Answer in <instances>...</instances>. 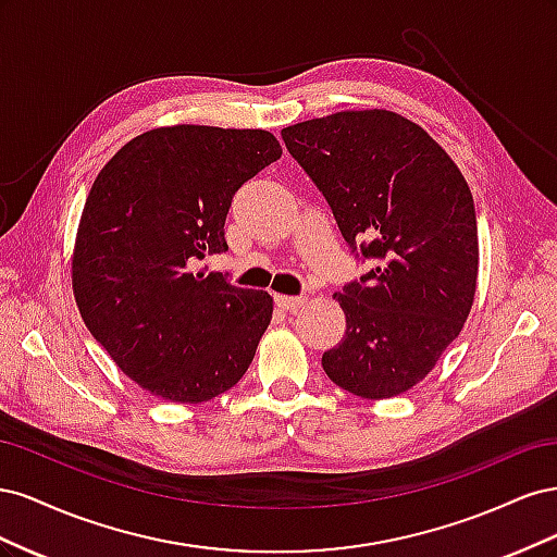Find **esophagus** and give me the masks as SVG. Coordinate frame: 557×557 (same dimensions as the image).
Returning <instances> with one entry per match:
<instances>
[{"mask_svg":"<svg viewBox=\"0 0 557 557\" xmlns=\"http://www.w3.org/2000/svg\"><path fill=\"white\" fill-rule=\"evenodd\" d=\"M274 299H276V307H281L285 311H297L305 307V301H307L305 297H290V295H276Z\"/></svg>","mask_w":557,"mask_h":557,"instance_id":"obj_1","label":"esophagus"}]
</instances>
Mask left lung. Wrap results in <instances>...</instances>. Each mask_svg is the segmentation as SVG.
<instances>
[{"mask_svg": "<svg viewBox=\"0 0 557 557\" xmlns=\"http://www.w3.org/2000/svg\"><path fill=\"white\" fill-rule=\"evenodd\" d=\"M281 137L352 252L376 262L334 293L346 334L323 352L325 374L362 399L411 391L474 305L479 232L465 176L423 127L385 109L313 117Z\"/></svg>", "mask_w": 557, "mask_h": 557, "instance_id": "obj_1", "label": "left lung"}]
</instances>
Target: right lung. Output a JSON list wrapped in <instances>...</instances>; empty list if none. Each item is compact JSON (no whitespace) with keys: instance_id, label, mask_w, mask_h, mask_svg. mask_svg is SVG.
I'll list each match as a JSON object with an SVG mask.
<instances>
[{"instance_id":"right-lung-1","label":"right lung","mask_w":557,"mask_h":557,"mask_svg":"<svg viewBox=\"0 0 557 557\" xmlns=\"http://www.w3.org/2000/svg\"><path fill=\"white\" fill-rule=\"evenodd\" d=\"M281 153L264 129L174 125L134 137L97 174L74 244L76 307L150 395L209 401L252 362L272 295L197 267L227 250L234 193Z\"/></svg>"}]
</instances>
